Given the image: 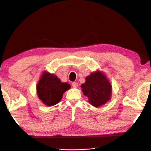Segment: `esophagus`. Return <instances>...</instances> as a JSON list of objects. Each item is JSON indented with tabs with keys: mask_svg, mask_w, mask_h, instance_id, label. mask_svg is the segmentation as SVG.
<instances>
[{
	"mask_svg": "<svg viewBox=\"0 0 151 151\" xmlns=\"http://www.w3.org/2000/svg\"><path fill=\"white\" fill-rule=\"evenodd\" d=\"M72 86H73V88H77V87H78V83H76V82H73V83H72Z\"/></svg>",
	"mask_w": 151,
	"mask_h": 151,
	"instance_id": "34e87169",
	"label": "esophagus"
}]
</instances>
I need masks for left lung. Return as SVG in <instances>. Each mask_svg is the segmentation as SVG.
<instances>
[{
    "instance_id": "8db88e82",
    "label": "left lung",
    "mask_w": 151,
    "mask_h": 151,
    "mask_svg": "<svg viewBox=\"0 0 151 151\" xmlns=\"http://www.w3.org/2000/svg\"><path fill=\"white\" fill-rule=\"evenodd\" d=\"M81 88L84 95L88 97L89 103L94 107H100L111 99V84L104 73L100 70L92 72L86 76Z\"/></svg>"
}]
</instances>
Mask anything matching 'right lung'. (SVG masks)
I'll list each match as a JSON object with an SVG mask.
<instances>
[{
	"label": "right lung",
	"mask_w": 151,
	"mask_h": 151,
	"mask_svg": "<svg viewBox=\"0 0 151 151\" xmlns=\"http://www.w3.org/2000/svg\"><path fill=\"white\" fill-rule=\"evenodd\" d=\"M70 88L69 84L62 82L57 76L47 71L43 72L36 86L38 98L48 106L58 103L64 93Z\"/></svg>",
	"instance_id": "obj_1"
}]
</instances>
